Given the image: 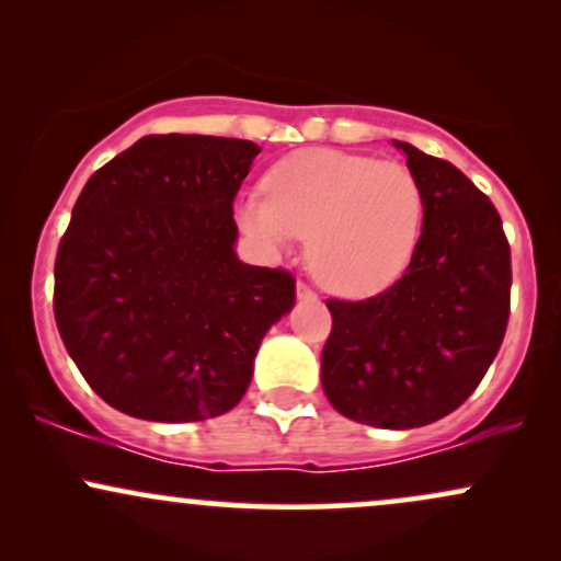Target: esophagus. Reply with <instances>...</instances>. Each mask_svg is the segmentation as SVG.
<instances>
[{"instance_id":"esophagus-1","label":"esophagus","mask_w":561,"mask_h":561,"mask_svg":"<svg viewBox=\"0 0 561 561\" xmlns=\"http://www.w3.org/2000/svg\"><path fill=\"white\" fill-rule=\"evenodd\" d=\"M298 298L300 300H313V298H317V293H313V287H308L306 282H298Z\"/></svg>"}]
</instances>
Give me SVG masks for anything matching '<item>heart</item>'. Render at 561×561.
Wrapping results in <instances>:
<instances>
[{"instance_id": "obj_1", "label": "heart", "mask_w": 561, "mask_h": 561, "mask_svg": "<svg viewBox=\"0 0 561 561\" xmlns=\"http://www.w3.org/2000/svg\"><path fill=\"white\" fill-rule=\"evenodd\" d=\"M263 190L240 203V227L272 250L308 240L313 276L345 298L390 287L420 242L424 192L398 160L311 147L274 163Z\"/></svg>"}]
</instances>
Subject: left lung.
Returning <instances> with one entry per match:
<instances>
[{
	"label": "left lung",
	"mask_w": 561,
	"mask_h": 561,
	"mask_svg": "<svg viewBox=\"0 0 561 561\" xmlns=\"http://www.w3.org/2000/svg\"><path fill=\"white\" fill-rule=\"evenodd\" d=\"M424 192V221L396 285L327 300L321 388L340 414L382 430L437 422L472 396L508 321L512 253L499 210L448 160L396 141Z\"/></svg>",
	"instance_id": "8db88e82"
}]
</instances>
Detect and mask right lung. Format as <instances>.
<instances>
[{
	"label": "right lung",
	"mask_w": 561,
	"mask_h": 561,
	"mask_svg": "<svg viewBox=\"0 0 561 561\" xmlns=\"http://www.w3.org/2000/svg\"><path fill=\"white\" fill-rule=\"evenodd\" d=\"M261 147L150 134L92 173L55 261V321L96 396L150 422L240 403L295 276L237 259L234 197Z\"/></svg>",
	"instance_id": "obj_1"
}]
</instances>
